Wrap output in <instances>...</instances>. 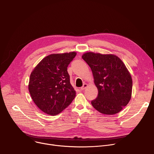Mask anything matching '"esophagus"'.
I'll return each mask as SVG.
<instances>
[{"label":"esophagus","instance_id":"34e87169","mask_svg":"<svg viewBox=\"0 0 154 154\" xmlns=\"http://www.w3.org/2000/svg\"><path fill=\"white\" fill-rule=\"evenodd\" d=\"M87 86H88L87 84H86V83L83 84V85H82V86L81 88V90H84V89H85Z\"/></svg>","mask_w":154,"mask_h":154}]
</instances>
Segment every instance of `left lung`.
I'll return each mask as SVG.
<instances>
[{"label": "left lung", "mask_w": 154, "mask_h": 154, "mask_svg": "<svg viewBox=\"0 0 154 154\" xmlns=\"http://www.w3.org/2000/svg\"><path fill=\"white\" fill-rule=\"evenodd\" d=\"M91 68L97 89L93 107L105 115L120 112L131 97L133 81L126 66L115 55L88 52L82 56Z\"/></svg>", "instance_id": "1"}]
</instances>
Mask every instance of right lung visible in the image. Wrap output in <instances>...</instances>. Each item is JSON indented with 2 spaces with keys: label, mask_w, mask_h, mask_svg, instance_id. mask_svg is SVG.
Returning <instances> with one entry per match:
<instances>
[{
  "label": "right lung",
  "mask_w": 154,
  "mask_h": 154,
  "mask_svg": "<svg viewBox=\"0 0 154 154\" xmlns=\"http://www.w3.org/2000/svg\"><path fill=\"white\" fill-rule=\"evenodd\" d=\"M76 55L75 52L49 55L31 73L28 85L30 95L43 112L57 115L75 97L76 92L70 84L67 67Z\"/></svg>",
  "instance_id": "add662e5"
}]
</instances>
